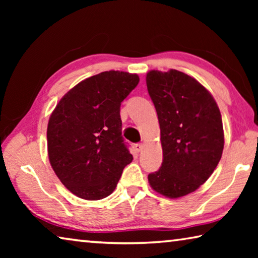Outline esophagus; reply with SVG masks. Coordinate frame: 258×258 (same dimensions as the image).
<instances>
[{"label": "esophagus", "instance_id": "34e87169", "mask_svg": "<svg viewBox=\"0 0 258 258\" xmlns=\"http://www.w3.org/2000/svg\"><path fill=\"white\" fill-rule=\"evenodd\" d=\"M143 147H145V145H143V143H137V145H135V149H137V151H141L142 149H143Z\"/></svg>", "mask_w": 258, "mask_h": 258}]
</instances>
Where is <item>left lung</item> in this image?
Segmentation results:
<instances>
[{
	"mask_svg": "<svg viewBox=\"0 0 258 258\" xmlns=\"http://www.w3.org/2000/svg\"><path fill=\"white\" fill-rule=\"evenodd\" d=\"M148 92L160 126L163 164L148 175L152 189L180 198L208 180L224 148L222 116L212 94L186 74L150 71Z\"/></svg>",
	"mask_w": 258,
	"mask_h": 258,
	"instance_id": "8db88e82",
	"label": "left lung"
}]
</instances>
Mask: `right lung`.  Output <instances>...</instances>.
Listing matches in <instances>:
<instances>
[{
	"mask_svg": "<svg viewBox=\"0 0 258 258\" xmlns=\"http://www.w3.org/2000/svg\"><path fill=\"white\" fill-rule=\"evenodd\" d=\"M139 81L137 74L100 73L68 91L51 113L46 131L50 164L77 197H108L133 160L121 137L119 111Z\"/></svg>",
	"mask_w": 258,
	"mask_h": 258,
	"instance_id": "add662e5",
	"label": "right lung"
}]
</instances>
